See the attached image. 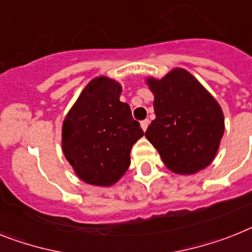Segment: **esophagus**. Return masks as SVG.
<instances>
[{
    "label": "esophagus",
    "instance_id": "1",
    "mask_svg": "<svg viewBox=\"0 0 252 252\" xmlns=\"http://www.w3.org/2000/svg\"><path fill=\"white\" fill-rule=\"evenodd\" d=\"M149 126H150V120L149 119L142 120V122H141V128H142L143 132H146V129L149 128Z\"/></svg>",
    "mask_w": 252,
    "mask_h": 252
}]
</instances>
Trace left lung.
<instances>
[{
  "mask_svg": "<svg viewBox=\"0 0 252 252\" xmlns=\"http://www.w3.org/2000/svg\"><path fill=\"white\" fill-rule=\"evenodd\" d=\"M154 94L155 120L145 136L166 168L189 175L217 156L224 133L220 105L189 71L175 67L161 79L146 78Z\"/></svg>",
  "mask_w": 252,
  "mask_h": 252,
  "instance_id": "1",
  "label": "left lung"
}]
</instances>
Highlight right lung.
<instances>
[{
  "mask_svg": "<svg viewBox=\"0 0 252 252\" xmlns=\"http://www.w3.org/2000/svg\"><path fill=\"white\" fill-rule=\"evenodd\" d=\"M120 94L119 82L94 78L63 123V152L78 178L88 185H115L129 168L132 146L143 136Z\"/></svg>",
  "mask_w": 252,
  "mask_h": 252,
  "instance_id": "1",
  "label": "right lung"
}]
</instances>
